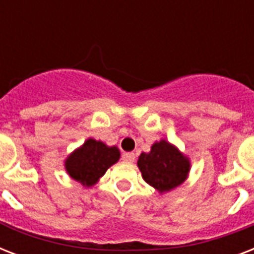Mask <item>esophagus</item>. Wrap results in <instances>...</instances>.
I'll return each instance as SVG.
<instances>
[{"mask_svg": "<svg viewBox=\"0 0 254 254\" xmlns=\"http://www.w3.org/2000/svg\"><path fill=\"white\" fill-rule=\"evenodd\" d=\"M121 158H123V161H125V162L131 163V162H134L135 154H134V153H124Z\"/></svg>", "mask_w": 254, "mask_h": 254, "instance_id": "obj_1", "label": "esophagus"}]
</instances>
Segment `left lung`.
<instances>
[{
	"instance_id": "8db88e82",
	"label": "left lung",
	"mask_w": 254,
	"mask_h": 254,
	"mask_svg": "<svg viewBox=\"0 0 254 254\" xmlns=\"http://www.w3.org/2000/svg\"><path fill=\"white\" fill-rule=\"evenodd\" d=\"M137 165L145 182L159 192L170 191L182 185L190 170L189 159L165 139L154 143L150 153L139 155Z\"/></svg>"
}]
</instances>
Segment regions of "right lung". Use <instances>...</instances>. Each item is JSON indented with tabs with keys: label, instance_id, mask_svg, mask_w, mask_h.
<instances>
[{
	"label": "right lung",
	"instance_id": "obj_1",
	"mask_svg": "<svg viewBox=\"0 0 254 254\" xmlns=\"http://www.w3.org/2000/svg\"><path fill=\"white\" fill-rule=\"evenodd\" d=\"M119 158L117 147H108L100 141L89 138L80 149L69 155L65 161V169L75 181L84 186H92Z\"/></svg>",
	"mask_w": 254,
	"mask_h": 254
}]
</instances>
